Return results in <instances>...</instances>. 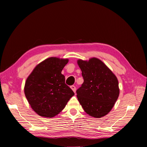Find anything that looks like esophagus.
I'll use <instances>...</instances> for the list:
<instances>
[{
  "instance_id": "34e87169",
  "label": "esophagus",
  "mask_w": 147,
  "mask_h": 147,
  "mask_svg": "<svg viewBox=\"0 0 147 147\" xmlns=\"http://www.w3.org/2000/svg\"><path fill=\"white\" fill-rule=\"evenodd\" d=\"M70 88L72 89V91L74 92H76V87H75L74 85H72V86H70Z\"/></svg>"
}]
</instances>
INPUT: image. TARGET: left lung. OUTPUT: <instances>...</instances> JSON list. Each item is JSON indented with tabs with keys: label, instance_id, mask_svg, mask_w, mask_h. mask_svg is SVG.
Instances as JSON below:
<instances>
[{
	"label": "left lung",
	"instance_id": "left-lung-1",
	"mask_svg": "<svg viewBox=\"0 0 147 147\" xmlns=\"http://www.w3.org/2000/svg\"><path fill=\"white\" fill-rule=\"evenodd\" d=\"M84 82L77 90V97L88 115L99 118L112 109L119 94L115 75L103 62L96 57L88 61L78 59Z\"/></svg>",
	"mask_w": 147,
	"mask_h": 147
}]
</instances>
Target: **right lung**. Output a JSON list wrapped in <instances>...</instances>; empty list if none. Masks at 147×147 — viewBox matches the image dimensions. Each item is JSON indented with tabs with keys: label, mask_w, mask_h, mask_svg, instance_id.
<instances>
[{
	"label": "right lung",
	"mask_w": 147,
	"mask_h": 147,
	"mask_svg": "<svg viewBox=\"0 0 147 147\" xmlns=\"http://www.w3.org/2000/svg\"><path fill=\"white\" fill-rule=\"evenodd\" d=\"M68 62V59L49 57L35 66L26 79V97L31 108L40 116L55 117L74 95L61 74Z\"/></svg>",
	"instance_id": "obj_1"
}]
</instances>
